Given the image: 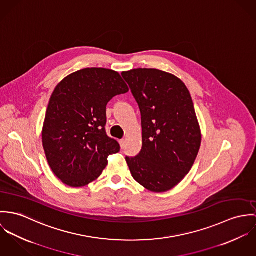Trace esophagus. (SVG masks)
Wrapping results in <instances>:
<instances>
[{
    "label": "esophagus",
    "mask_w": 256,
    "mask_h": 256,
    "mask_svg": "<svg viewBox=\"0 0 256 256\" xmlns=\"http://www.w3.org/2000/svg\"><path fill=\"white\" fill-rule=\"evenodd\" d=\"M120 148L124 149L126 147V140H120Z\"/></svg>",
    "instance_id": "34e87169"
}]
</instances>
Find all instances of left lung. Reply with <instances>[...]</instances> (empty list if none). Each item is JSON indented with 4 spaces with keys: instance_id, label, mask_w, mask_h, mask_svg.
Segmentation results:
<instances>
[{
    "instance_id": "8db88e82",
    "label": "left lung",
    "mask_w": 256,
    "mask_h": 256,
    "mask_svg": "<svg viewBox=\"0 0 256 256\" xmlns=\"http://www.w3.org/2000/svg\"><path fill=\"white\" fill-rule=\"evenodd\" d=\"M122 76L142 114V151L126 157L128 166L146 190L168 192L188 174L201 144L190 93L178 78L160 70L136 68Z\"/></svg>"
}]
</instances>
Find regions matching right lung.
Wrapping results in <instances>:
<instances>
[{
  "label": "right lung",
  "instance_id": "obj_1",
  "mask_svg": "<svg viewBox=\"0 0 256 256\" xmlns=\"http://www.w3.org/2000/svg\"><path fill=\"white\" fill-rule=\"evenodd\" d=\"M128 91L118 72L87 68L64 78L49 101L42 143L49 166L64 184L80 188L100 176L120 144L105 130L106 106Z\"/></svg>",
  "mask_w": 256,
  "mask_h": 256
}]
</instances>
